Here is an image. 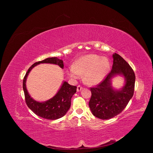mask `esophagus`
Instances as JSON below:
<instances>
[{"mask_svg": "<svg viewBox=\"0 0 153 153\" xmlns=\"http://www.w3.org/2000/svg\"><path fill=\"white\" fill-rule=\"evenodd\" d=\"M82 89H83V88H82V86H80V85L77 86V91H80Z\"/></svg>", "mask_w": 153, "mask_h": 153, "instance_id": "1", "label": "esophagus"}]
</instances>
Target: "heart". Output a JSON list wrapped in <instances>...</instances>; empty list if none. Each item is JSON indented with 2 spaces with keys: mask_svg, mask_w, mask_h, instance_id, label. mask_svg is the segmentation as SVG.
I'll return each instance as SVG.
<instances>
[{
  "mask_svg": "<svg viewBox=\"0 0 153 153\" xmlns=\"http://www.w3.org/2000/svg\"><path fill=\"white\" fill-rule=\"evenodd\" d=\"M109 69L110 62L106 57L90 54L77 59L74 67L70 68L69 73L74 79H79L80 74H83V79L86 83L94 85L104 79Z\"/></svg>",
  "mask_w": 153,
  "mask_h": 153,
  "instance_id": "obj_1",
  "label": "heart"
}]
</instances>
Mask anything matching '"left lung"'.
I'll use <instances>...</instances> for the list:
<instances>
[{
    "label": "left lung",
    "instance_id": "1",
    "mask_svg": "<svg viewBox=\"0 0 153 153\" xmlns=\"http://www.w3.org/2000/svg\"><path fill=\"white\" fill-rule=\"evenodd\" d=\"M112 70L103 80L95 87L91 88V97L89 106L93 114L101 119H110L120 114L132 98L136 76L129 65L118 54L113 55ZM116 75H122L126 84L119 91L113 89L111 79Z\"/></svg>",
    "mask_w": 153,
    "mask_h": 153
}]
</instances>
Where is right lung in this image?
<instances>
[{
	"mask_svg": "<svg viewBox=\"0 0 153 153\" xmlns=\"http://www.w3.org/2000/svg\"><path fill=\"white\" fill-rule=\"evenodd\" d=\"M53 63L63 68V62L57 57H49L33 64L28 70L23 80V90L25 102L30 110L38 116L48 120H56L62 117L68 111L71 106V99L76 93V86L71 85L63 82L57 94L51 99L43 102L34 100L29 95L26 88V80L30 71L40 63Z\"/></svg>",
	"mask_w": 153,
	"mask_h": 153,
	"instance_id": "right-lung-1",
	"label": "right lung"
}]
</instances>
